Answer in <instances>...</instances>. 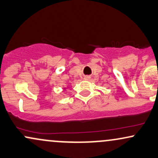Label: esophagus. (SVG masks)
<instances>
[{"instance_id": "esophagus-1", "label": "esophagus", "mask_w": 158, "mask_h": 158, "mask_svg": "<svg viewBox=\"0 0 158 158\" xmlns=\"http://www.w3.org/2000/svg\"><path fill=\"white\" fill-rule=\"evenodd\" d=\"M90 79V77L89 76H85L84 77V80H86V81H88V80Z\"/></svg>"}]
</instances>
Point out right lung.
Wrapping results in <instances>:
<instances>
[{"label": "right lung", "instance_id": "obj_1", "mask_svg": "<svg viewBox=\"0 0 158 158\" xmlns=\"http://www.w3.org/2000/svg\"><path fill=\"white\" fill-rule=\"evenodd\" d=\"M67 88H68V86H67V87H64V90H66V89H67Z\"/></svg>", "mask_w": 158, "mask_h": 158}]
</instances>
